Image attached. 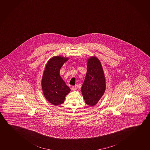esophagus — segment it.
Listing matches in <instances>:
<instances>
[{"instance_id": "obj_1", "label": "esophagus", "mask_w": 150, "mask_h": 150, "mask_svg": "<svg viewBox=\"0 0 150 150\" xmlns=\"http://www.w3.org/2000/svg\"><path fill=\"white\" fill-rule=\"evenodd\" d=\"M71 89H72V90L75 91V90H76V89H77V88H76V86H72V88H71Z\"/></svg>"}]
</instances>
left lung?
Instances as JSON below:
<instances>
[{"instance_id": "1", "label": "left lung", "mask_w": 150, "mask_h": 150, "mask_svg": "<svg viewBox=\"0 0 150 150\" xmlns=\"http://www.w3.org/2000/svg\"><path fill=\"white\" fill-rule=\"evenodd\" d=\"M106 89L105 78L100 60L92 57L87 63V72L81 87L85 102L90 106L98 103Z\"/></svg>"}]
</instances>
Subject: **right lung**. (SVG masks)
<instances>
[{
    "mask_svg": "<svg viewBox=\"0 0 150 150\" xmlns=\"http://www.w3.org/2000/svg\"><path fill=\"white\" fill-rule=\"evenodd\" d=\"M68 59L62 57H52L48 62L42 80V87L46 100L57 106L63 103L65 96L71 89L60 75V69Z\"/></svg>",
    "mask_w": 150,
    "mask_h": 150,
    "instance_id": "1",
    "label": "right lung"
}]
</instances>
